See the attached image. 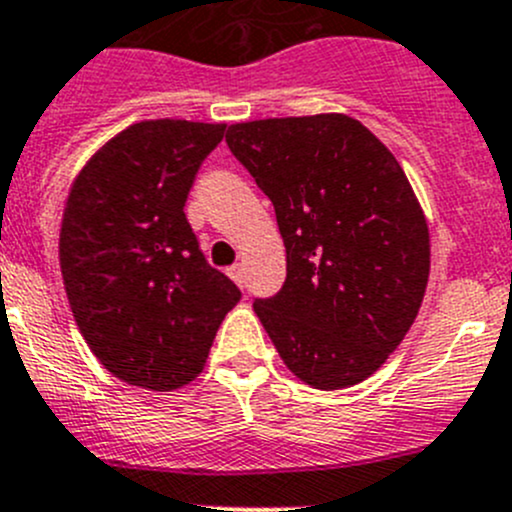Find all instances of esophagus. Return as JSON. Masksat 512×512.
Instances as JSON below:
<instances>
[{"instance_id":"34e87169","label":"esophagus","mask_w":512,"mask_h":512,"mask_svg":"<svg viewBox=\"0 0 512 512\" xmlns=\"http://www.w3.org/2000/svg\"><path fill=\"white\" fill-rule=\"evenodd\" d=\"M227 275H230V280L235 282V285H245V272H242V265H232L230 270H227Z\"/></svg>"}]
</instances>
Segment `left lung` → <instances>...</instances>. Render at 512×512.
Returning <instances> with one entry per match:
<instances>
[{"instance_id": "1", "label": "left lung", "mask_w": 512, "mask_h": 512, "mask_svg": "<svg viewBox=\"0 0 512 512\" xmlns=\"http://www.w3.org/2000/svg\"><path fill=\"white\" fill-rule=\"evenodd\" d=\"M272 200L287 280L255 314L287 369L322 391L369 379L414 324L431 270L426 215L394 153L344 113L232 123Z\"/></svg>"}]
</instances>
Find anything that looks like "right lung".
<instances>
[{
  "mask_svg": "<svg viewBox=\"0 0 512 512\" xmlns=\"http://www.w3.org/2000/svg\"><path fill=\"white\" fill-rule=\"evenodd\" d=\"M223 133L225 123H133L86 160L69 190L59 232L66 297L91 352L126 384H190L240 302L183 210Z\"/></svg>",
  "mask_w": 512,
  "mask_h": 512,
  "instance_id": "add662e5",
  "label": "right lung"
}]
</instances>
